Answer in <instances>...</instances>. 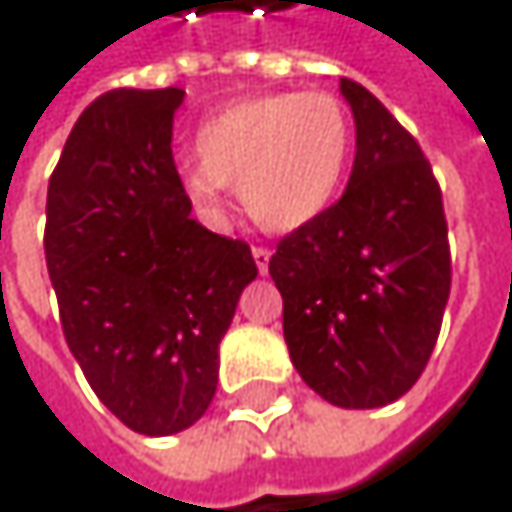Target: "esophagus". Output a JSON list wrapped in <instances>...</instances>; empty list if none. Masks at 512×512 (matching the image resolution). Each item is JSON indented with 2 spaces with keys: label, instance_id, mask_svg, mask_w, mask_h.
Here are the masks:
<instances>
[{
  "label": "esophagus",
  "instance_id": "1",
  "mask_svg": "<svg viewBox=\"0 0 512 512\" xmlns=\"http://www.w3.org/2000/svg\"><path fill=\"white\" fill-rule=\"evenodd\" d=\"M253 259H256L259 274H265L268 271V262H271V250L268 247H253Z\"/></svg>",
  "mask_w": 512,
  "mask_h": 512
}]
</instances>
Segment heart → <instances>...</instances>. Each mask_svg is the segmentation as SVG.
I'll return each instance as SVG.
<instances>
[{"label": "heart", "mask_w": 512, "mask_h": 512, "mask_svg": "<svg viewBox=\"0 0 512 512\" xmlns=\"http://www.w3.org/2000/svg\"><path fill=\"white\" fill-rule=\"evenodd\" d=\"M350 144V114L335 93L250 96L199 126V165L183 168L180 183L205 217H220L223 189L238 186L262 229L292 232L329 208Z\"/></svg>", "instance_id": "obj_1"}]
</instances>
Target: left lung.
<instances>
[{
    "instance_id": "left-lung-1",
    "label": "left lung",
    "mask_w": 512,
    "mask_h": 512,
    "mask_svg": "<svg viewBox=\"0 0 512 512\" xmlns=\"http://www.w3.org/2000/svg\"><path fill=\"white\" fill-rule=\"evenodd\" d=\"M356 120L344 196L280 238L268 274L301 380L329 404L368 410L425 371L450 298L437 177L416 138L362 84L341 78Z\"/></svg>"
}]
</instances>
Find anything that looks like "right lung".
Masks as SVG:
<instances>
[{
  "label": "right lung",
  "instance_id": "obj_1",
  "mask_svg": "<svg viewBox=\"0 0 512 512\" xmlns=\"http://www.w3.org/2000/svg\"><path fill=\"white\" fill-rule=\"evenodd\" d=\"M183 90H111L75 123L47 183L44 259L72 356L132 431L199 422L220 341L256 280L244 241L189 217L171 156Z\"/></svg>",
  "mask_w": 512,
  "mask_h": 512
}]
</instances>
